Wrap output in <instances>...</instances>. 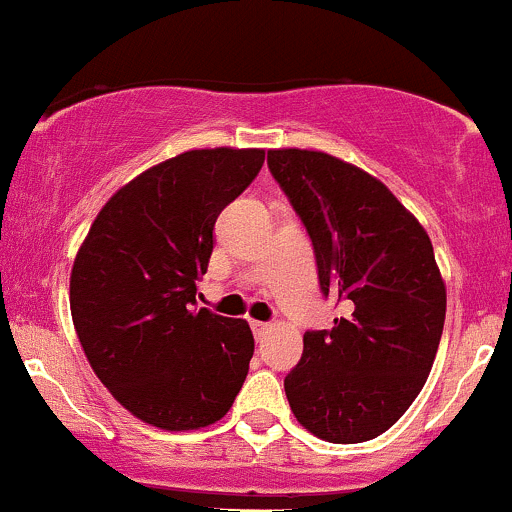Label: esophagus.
Listing matches in <instances>:
<instances>
[{"instance_id": "34e87169", "label": "esophagus", "mask_w": 512, "mask_h": 512, "mask_svg": "<svg viewBox=\"0 0 512 512\" xmlns=\"http://www.w3.org/2000/svg\"><path fill=\"white\" fill-rule=\"evenodd\" d=\"M252 326V333H255V338H262L267 331H270V324H265V321H250Z\"/></svg>"}]
</instances>
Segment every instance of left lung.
Listing matches in <instances>:
<instances>
[{
  "mask_svg": "<svg viewBox=\"0 0 512 512\" xmlns=\"http://www.w3.org/2000/svg\"><path fill=\"white\" fill-rule=\"evenodd\" d=\"M314 242L324 294L343 299L331 331H306L284 378L306 432L333 444L380 437L429 378L444 331L446 284L427 230L360 166L314 149L267 152Z\"/></svg>",
  "mask_w": 512,
  "mask_h": 512,
  "instance_id": "8db88e82",
  "label": "left lung"
}]
</instances>
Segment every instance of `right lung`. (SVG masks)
<instances>
[{"mask_svg": "<svg viewBox=\"0 0 512 512\" xmlns=\"http://www.w3.org/2000/svg\"><path fill=\"white\" fill-rule=\"evenodd\" d=\"M265 164V149H191L117 188L80 242L71 316L110 395L164 432L233 407L255 338L245 319L193 309L213 225Z\"/></svg>", "mask_w": 512, "mask_h": 512, "instance_id": "right-lung-1", "label": "right lung"}]
</instances>
